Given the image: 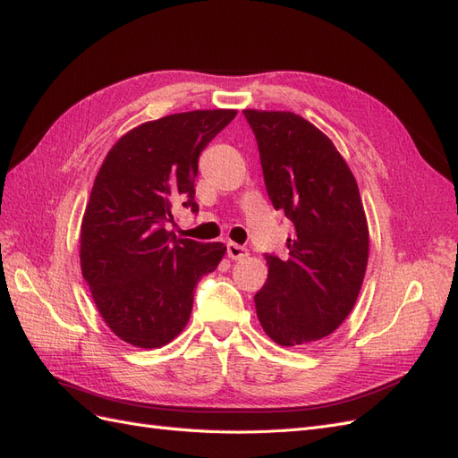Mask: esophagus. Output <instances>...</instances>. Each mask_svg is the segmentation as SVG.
Returning a JSON list of instances; mask_svg holds the SVG:
<instances>
[{
	"label": "esophagus",
	"instance_id": "esophagus-1",
	"mask_svg": "<svg viewBox=\"0 0 458 458\" xmlns=\"http://www.w3.org/2000/svg\"><path fill=\"white\" fill-rule=\"evenodd\" d=\"M227 256H229L231 259H242V258L248 256V250H246L244 246H241V244H237V242H229V244H227Z\"/></svg>",
	"mask_w": 458,
	"mask_h": 458
}]
</instances>
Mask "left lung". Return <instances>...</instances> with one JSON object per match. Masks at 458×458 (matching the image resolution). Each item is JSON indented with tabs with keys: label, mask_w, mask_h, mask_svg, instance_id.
Listing matches in <instances>:
<instances>
[{
	"label": "left lung",
	"mask_w": 458,
	"mask_h": 458,
	"mask_svg": "<svg viewBox=\"0 0 458 458\" xmlns=\"http://www.w3.org/2000/svg\"><path fill=\"white\" fill-rule=\"evenodd\" d=\"M275 210L294 225L288 258L266 256L254 296L266 335L284 348L332 335L355 306L369 261V225L355 177L335 143L288 110L246 108Z\"/></svg>",
	"instance_id": "obj_1"
}]
</instances>
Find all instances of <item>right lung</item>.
<instances>
[{"label":"right lung","mask_w":458,"mask_h":458,"mask_svg":"<svg viewBox=\"0 0 458 458\" xmlns=\"http://www.w3.org/2000/svg\"><path fill=\"white\" fill-rule=\"evenodd\" d=\"M237 110H191L130 130L108 150L80 227V266L103 321L135 348L182 335L199 279L227 246L175 239L172 208L195 202L199 155Z\"/></svg>","instance_id":"1"}]
</instances>
